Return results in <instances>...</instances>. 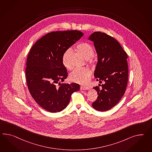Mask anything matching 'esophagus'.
<instances>
[{"label": "esophagus", "instance_id": "1", "mask_svg": "<svg viewBox=\"0 0 152 152\" xmlns=\"http://www.w3.org/2000/svg\"><path fill=\"white\" fill-rule=\"evenodd\" d=\"M89 89V88L88 87H86V86H80V90H87Z\"/></svg>", "mask_w": 152, "mask_h": 152}]
</instances>
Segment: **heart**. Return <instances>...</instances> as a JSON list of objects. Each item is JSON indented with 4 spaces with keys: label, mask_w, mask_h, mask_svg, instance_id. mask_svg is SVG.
<instances>
[{
    "label": "heart",
    "mask_w": 152,
    "mask_h": 152,
    "mask_svg": "<svg viewBox=\"0 0 152 152\" xmlns=\"http://www.w3.org/2000/svg\"><path fill=\"white\" fill-rule=\"evenodd\" d=\"M75 50L86 59L87 62L89 64H93L95 63L96 59L94 56V51L93 48L89 43L86 42L79 43L75 46ZM70 53V50L68 49L64 52L62 56L63 65L67 69H71V66L69 63V56ZM91 74V70L89 68L84 67L75 69L70 74L69 78L72 82L84 85L89 82Z\"/></svg>",
    "instance_id": "obj_1"
}]
</instances>
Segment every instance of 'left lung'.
I'll return each instance as SVG.
<instances>
[{
    "label": "left lung",
    "instance_id": "1",
    "mask_svg": "<svg viewBox=\"0 0 152 152\" xmlns=\"http://www.w3.org/2000/svg\"><path fill=\"white\" fill-rule=\"evenodd\" d=\"M88 39L93 42L97 55L94 77L100 83H104L101 89L94 87L98 96L92 106L103 112L114 107L124 95L129 77L128 57L117 40L105 33L95 32Z\"/></svg>",
    "mask_w": 152,
    "mask_h": 152
}]
</instances>
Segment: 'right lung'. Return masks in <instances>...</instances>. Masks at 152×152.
<instances>
[{
    "label": "right lung",
    "instance_id": "1",
    "mask_svg": "<svg viewBox=\"0 0 152 152\" xmlns=\"http://www.w3.org/2000/svg\"><path fill=\"white\" fill-rule=\"evenodd\" d=\"M83 35L77 30L51 32L36 41L30 51L25 69L27 87L35 101L47 111H62L72 93L80 89L77 83L59 82L68 77L62 63L64 52Z\"/></svg>",
    "mask_w": 152,
    "mask_h": 152
}]
</instances>
